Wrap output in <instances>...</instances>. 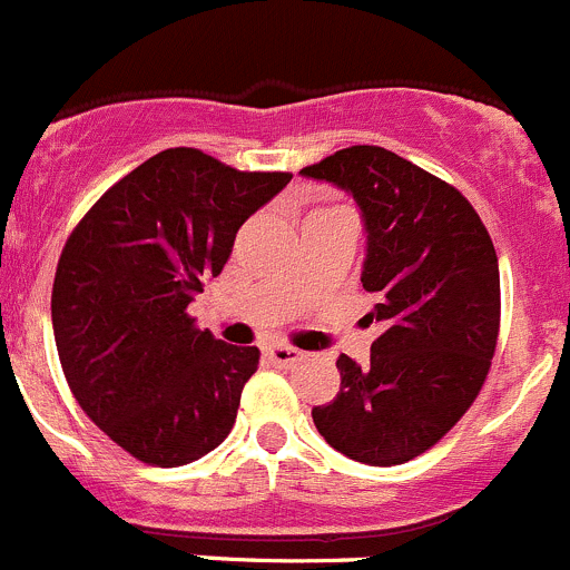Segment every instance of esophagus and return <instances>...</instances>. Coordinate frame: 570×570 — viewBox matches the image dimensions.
Listing matches in <instances>:
<instances>
[{"label":"esophagus","mask_w":570,"mask_h":570,"mask_svg":"<svg viewBox=\"0 0 570 570\" xmlns=\"http://www.w3.org/2000/svg\"><path fill=\"white\" fill-rule=\"evenodd\" d=\"M266 357L272 360L274 365H293V363H298L304 354L298 352V348H293V346H268Z\"/></svg>","instance_id":"34e87169"}]
</instances>
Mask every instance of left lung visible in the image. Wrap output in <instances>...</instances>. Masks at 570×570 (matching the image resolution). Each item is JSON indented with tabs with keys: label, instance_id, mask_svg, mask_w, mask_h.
I'll use <instances>...</instances> for the list:
<instances>
[{
	"label": "left lung",
	"instance_id": "8db88e82",
	"mask_svg": "<svg viewBox=\"0 0 570 570\" xmlns=\"http://www.w3.org/2000/svg\"><path fill=\"white\" fill-rule=\"evenodd\" d=\"M363 213L360 283L382 326L371 360L341 354V393L313 407L315 430L348 460L402 465L435 446L474 404L499 341V257L454 185L382 146H348L302 168Z\"/></svg>",
	"mask_w": 570,
	"mask_h": 570
}]
</instances>
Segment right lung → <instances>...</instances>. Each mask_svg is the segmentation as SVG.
Returning <instances> with one entry per match:
<instances>
[{"instance_id": "1", "label": "right lung", "mask_w": 570, "mask_h": 570, "mask_svg": "<svg viewBox=\"0 0 570 570\" xmlns=\"http://www.w3.org/2000/svg\"><path fill=\"white\" fill-rule=\"evenodd\" d=\"M291 177L177 146L105 190L66 240L52 287L66 382L140 463H194L233 430L261 348L216 341L188 304L222 274L240 224Z\"/></svg>"}]
</instances>
